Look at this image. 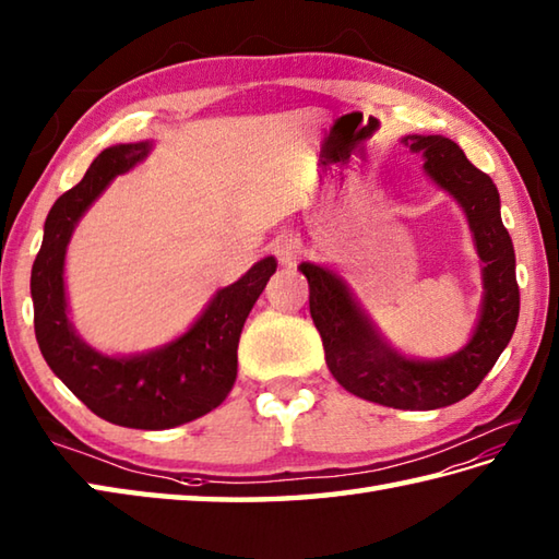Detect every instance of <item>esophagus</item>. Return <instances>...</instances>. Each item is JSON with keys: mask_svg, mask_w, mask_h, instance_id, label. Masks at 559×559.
<instances>
[{"mask_svg": "<svg viewBox=\"0 0 559 559\" xmlns=\"http://www.w3.org/2000/svg\"><path fill=\"white\" fill-rule=\"evenodd\" d=\"M272 253H275L282 265H294L296 255L301 253V238L296 234H280L272 241Z\"/></svg>", "mask_w": 559, "mask_h": 559, "instance_id": "34e87169", "label": "esophagus"}]
</instances>
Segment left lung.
<instances>
[{
    "label": "left lung",
    "mask_w": 559,
    "mask_h": 559,
    "mask_svg": "<svg viewBox=\"0 0 559 559\" xmlns=\"http://www.w3.org/2000/svg\"><path fill=\"white\" fill-rule=\"evenodd\" d=\"M403 142L425 154L427 174L459 200L468 216L477 255L485 265L483 313L471 343L439 361L405 359L383 343L343 280L311 263H301L299 270L309 280L311 318L335 381L364 401L385 407L437 409L471 395L514 335L519 321L516 258L499 214L492 178L475 168L461 146L447 136L413 134Z\"/></svg>",
    "instance_id": "obj_1"
}]
</instances>
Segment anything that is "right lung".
Returning a JSON list of instances; mask_svg holds the SVG:
<instances>
[{
  "label": "right lung",
  "instance_id": "add662e5",
  "mask_svg": "<svg viewBox=\"0 0 559 559\" xmlns=\"http://www.w3.org/2000/svg\"><path fill=\"white\" fill-rule=\"evenodd\" d=\"M146 154L150 142L110 146L94 158L72 190L57 198L31 272L33 323L48 367L91 413L130 429H170L207 415L229 395L238 337L277 263L275 258L260 260L231 287L216 292L183 337L150 355L112 359L82 343L67 318V243L88 204Z\"/></svg>",
  "mask_w": 559,
  "mask_h": 559
}]
</instances>
